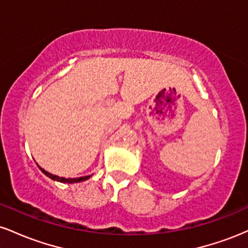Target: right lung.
Listing matches in <instances>:
<instances>
[{"mask_svg":"<svg viewBox=\"0 0 248 248\" xmlns=\"http://www.w3.org/2000/svg\"><path fill=\"white\" fill-rule=\"evenodd\" d=\"M38 166V164H37ZM39 169H41V171L44 173V175H46L47 177L53 179V181H57V182H61V183H78V182H82V181H86L91 177L92 175H88V176H82V177H78V178H65V177H59V176H56V175H52V173L47 172L46 170H44L43 168H41L38 166Z\"/></svg>","mask_w":248,"mask_h":248,"instance_id":"1","label":"right lung"}]
</instances>
